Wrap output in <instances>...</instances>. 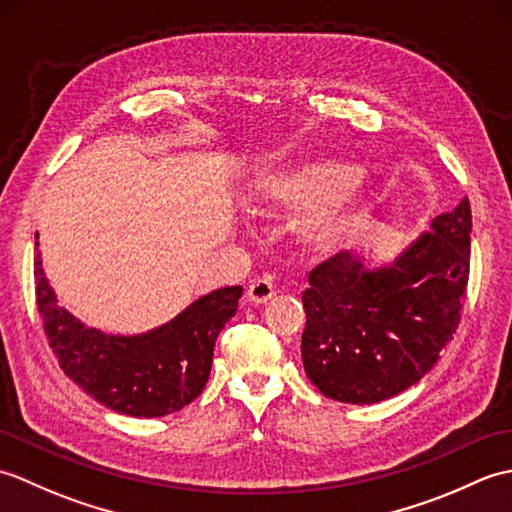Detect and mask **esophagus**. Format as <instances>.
I'll list each match as a JSON object with an SVG mask.
<instances>
[{
  "instance_id": "1",
  "label": "esophagus",
  "mask_w": 512,
  "mask_h": 512,
  "mask_svg": "<svg viewBox=\"0 0 512 512\" xmlns=\"http://www.w3.org/2000/svg\"><path fill=\"white\" fill-rule=\"evenodd\" d=\"M246 297H248V301H253V303H266L268 299H273L275 297L273 281L266 279V277H259L255 281H250V286L246 290Z\"/></svg>"
}]
</instances>
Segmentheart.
<instances>
[{
	"label": "heart",
	"instance_id": "obj_1",
	"mask_svg": "<svg viewBox=\"0 0 512 512\" xmlns=\"http://www.w3.org/2000/svg\"><path fill=\"white\" fill-rule=\"evenodd\" d=\"M356 169L336 158L273 162L257 171L246 193L250 213H275L314 204L297 222L308 246L330 250L352 239L365 220V195Z\"/></svg>",
	"mask_w": 512,
	"mask_h": 512
}]
</instances>
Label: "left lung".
<instances>
[{
    "label": "left lung",
    "instance_id": "obj_1",
    "mask_svg": "<svg viewBox=\"0 0 512 512\" xmlns=\"http://www.w3.org/2000/svg\"><path fill=\"white\" fill-rule=\"evenodd\" d=\"M471 264L464 198L394 262L367 268L336 253L310 270L301 358L323 396L372 405L416 385L438 363L462 319Z\"/></svg>",
    "mask_w": 512,
    "mask_h": 512
}]
</instances>
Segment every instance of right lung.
Here are the masks:
<instances>
[{
	"mask_svg": "<svg viewBox=\"0 0 512 512\" xmlns=\"http://www.w3.org/2000/svg\"><path fill=\"white\" fill-rule=\"evenodd\" d=\"M35 295L43 332L63 374L105 407L134 418H158L180 411L202 394L215 339L235 314L242 288L215 290L158 330L136 336L85 328L61 308L43 275L39 253Z\"/></svg>",
	"mask_w": 512,
	"mask_h": 512,
	"instance_id": "1",
	"label": "right lung"
}]
</instances>
